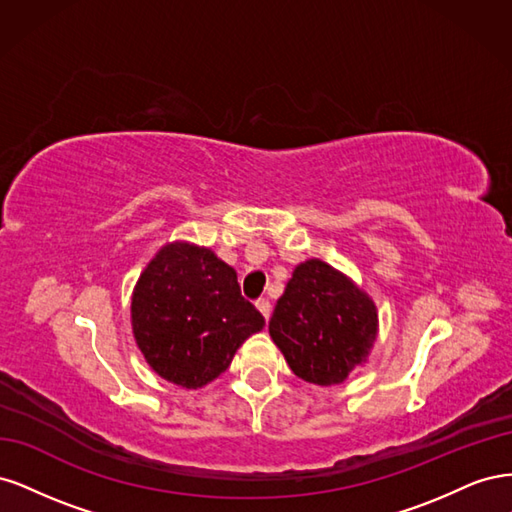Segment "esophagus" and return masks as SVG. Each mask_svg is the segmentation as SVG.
<instances>
[{"instance_id":"obj_1","label":"esophagus","mask_w":512,"mask_h":512,"mask_svg":"<svg viewBox=\"0 0 512 512\" xmlns=\"http://www.w3.org/2000/svg\"><path fill=\"white\" fill-rule=\"evenodd\" d=\"M256 307H258V312L265 316V320H269V316H271V303L267 299H260V301H256Z\"/></svg>"}]
</instances>
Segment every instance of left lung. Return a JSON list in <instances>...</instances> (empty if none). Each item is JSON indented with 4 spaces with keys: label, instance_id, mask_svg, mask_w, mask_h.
Returning a JSON list of instances; mask_svg holds the SVG:
<instances>
[{
    "label": "left lung",
    "instance_id": "obj_1",
    "mask_svg": "<svg viewBox=\"0 0 512 512\" xmlns=\"http://www.w3.org/2000/svg\"><path fill=\"white\" fill-rule=\"evenodd\" d=\"M269 335L294 376L318 386L342 384L369 359L378 307L346 273L309 258L294 267L277 299Z\"/></svg>",
    "mask_w": 512,
    "mask_h": 512
}]
</instances>
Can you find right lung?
<instances>
[{"label":"right lung","instance_id":"right-lung-1","mask_svg":"<svg viewBox=\"0 0 512 512\" xmlns=\"http://www.w3.org/2000/svg\"><path fill=\"white\" fill-rule=\"evenodd\" d=\"M132 333L147 365L181 389H203L228 369L265 318L241 297L237 271L211 247L170 241L132 292Z\"/></svg>","mask_w":512,"mask_h":512}]
</instances>
